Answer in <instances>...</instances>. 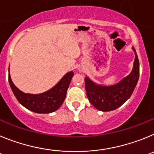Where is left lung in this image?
Returning <instances> with one entry per match:
<instances>
[{"mask_svg": "<svg viewBox=\"0 0 154 154\" xmlns=\"http://www.w3.org/2000/svg\"><path fill=\"white\" fill-rule=\"evenodd\" d=\"M133 50L135 52V60L132 72L118 84L108 87L97 85L85 77L87 96L96 109L103 112L116 110L131 97L140 75L139 60L134 48Z\"/></svg>", "mask_w": 154, "mask_h": 154, "instance_id": "obj_1", "label": "left lung"}]
</instances>
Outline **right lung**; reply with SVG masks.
<instances>
[{"label":"right lung","mask_w":154,"mask_h":154,"mask_svg":"<svg viewBox=\"0 0 154 154\" xmlns=\"http://www.w3.org/2000/svg\"><path fill=\"white\" fill-rule=\"evenodd\" d=\"M73 76L74 72H69L53 88L40 94H25L20 91L13 84L10 74L8 80L14 96L20 104L35 113H49L56 111L61 106Z\"/></svg>","instance_id":"obj_1"}]
</instances>
